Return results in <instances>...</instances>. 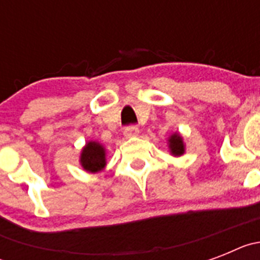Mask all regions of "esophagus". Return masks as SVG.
<instances>
[{
    "label": "esophagus",
    "instance_id": "34e87169",
    "mask_svg": "<svg viewBox=\"0 0 260 260\" xmlns=\"http://www.w3.org/2000/svg\"><path fill=\"white\" fill-rule=\"evenodd\" d=\"M138 134H139V128H138L137 126L132 125V126H127V127L125 128V137L132 138V137H137Z\"/></svg>",
    "mask_w": 260,
    "mask_h": 260
}]
</instances>
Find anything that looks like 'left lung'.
Masks as SVG:
<instances>
[{
  "label": "left lung",
  "instance_id": "1",
  "mask_svg": "<svg viewBox=\"0 0 260 260\" xmlns=\"http://www.w3.org/2000/svg\"><path fill=\"white\" fill-rule=\"evenodd\" d=\"M168 143H169V150L173 156H181L185 153V143H183L182 137L178 133L172 134L168 139Z\"/></svg>",
  "mask_w": 260,
  "mask_h": 260
}]
</instances>
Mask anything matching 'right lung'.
<instances>
[{"instance_id":"1","label":"right lung","mask_w":260,"mask_h":260,"mask_svg":"<svg viewBox=\"0 0 260 260\" xmlns=\"http://www.w3.org/2000/svg\"><path fill=\"white\" fill-rule=\"evenodd\" d=\"M105 148L99 142H87L80 153V165L86 172L89 173H98L103 171L107 165L105 158Z\"/></svg>"}]
</instances>
